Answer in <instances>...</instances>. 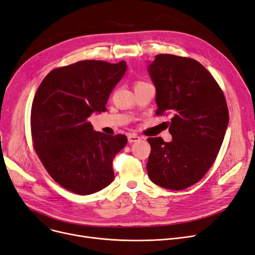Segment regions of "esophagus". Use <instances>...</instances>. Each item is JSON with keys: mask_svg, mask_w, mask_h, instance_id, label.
I'll use <instances>...</instances> for the list:
<instances>
[{"mask_svg": "<svg viewBox=\"0 0 255 255\" xmlns=\"http://www.w3.org/2000/svg\"><path fill=\"white\" fill-rule=\"evenodd\" d=\"M128 140L129 143H133V142H137V141L141 140V138H140L139 136L135 135V134H129V135L128 136Z\"/></svg>", "mask_w": 255, "mask_h": 255, "instance_id": "esophagus-1", "label": "esophagus"}]
</instances>
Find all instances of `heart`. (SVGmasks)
<instances>
[{
    "label": "heart",
    "mask_w": 255,
    "mask_h": 255,
    "mask_svg": "<svg viewBox=\"0 0 255 255\" xmlns=\"http://www.w3.org/2000/svg\"><path fill=\"white\" fill-rule=\"evenodd\" d=\"M138 84H143V81H137L136 85H138Z\"/></svg>",
    "instance_id": "obj_1"
}]
</instances>
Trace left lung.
Listing matches in <instances>:
<instances>
[{
  "mask_svg": "<svg viewBox=\"0 0 255 255\" xmlns=\"http://www.w3.org/2000/svg\"><path fill=\"white\" fill-rule=\"evenodd\" d=\"M156 87L158 116L171 115L170 142L147 138L149 179L171 190L196 184L212 166L229 122L225 96L196 59L158 54L148 66Z\"/></svg>",
  "mask_w": 255,
  "mask_h": 255,
  "instance_id": "1",
  "label": "left lung"
}]
</instances>
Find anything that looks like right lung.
<instances>
[{
  "label": "right lung",
  "instance_id": "add662e5",
  "mask_svg": "<svg viewBox=\"0 0 255 255\" xmlns=\"http://www.w3.org/2000/svg\"><path fill=\"white\" fill-rule=\"evenodd\" d=\"M127 63L80 60L53 69L39 85L31 108L33 147L52 179L87 196L111 184L113 159L128 142L125 135L94 131L93 112H105Z\"/></svg>",
  "mask_w": 255,
  "mask_h": 255
}]
</instances>
